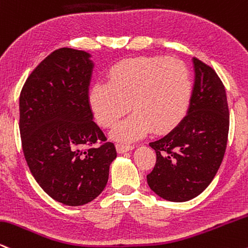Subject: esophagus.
I'll list each match as a JSON object with an SVG mask.
<instances>
[{"label": "esophagus", "mask_w": 248, "mask_h": 248, "mask_svg": "<svg viewBox=\"0 0 248 248\" xmlns=\"http://www.w3.org/2000/svg\"><path fill=\"white\" fill-rule=\"evenodd\" d=\"M116 150H117L118 153H124V152H127V151L133 150V146H132V145L117 144V145H116Z\"/></svg>", "instance_id": "34e87169"}]
</instances>
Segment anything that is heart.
<instances>
[{
    "mask_svg": "<svg viewBox=\"0 0 248 248\" xmlns=\"http://www.w3.org/2000/svg\"><path fill=\"white\" fill-rule=\"evenodd\" d=\"M191 73L182 61L167 57H138L115 63L108 82H97L89 93L96 121L110 129L131 110L135 113L113 131L119 140L132 141L151 131L174 130L187 115L193 98Z\"/></svg>",
    "mask_w": 248,
    "mask_h": 248,
    "instance_id": "obj_1",
    "label": "heart"
}]
</instances>
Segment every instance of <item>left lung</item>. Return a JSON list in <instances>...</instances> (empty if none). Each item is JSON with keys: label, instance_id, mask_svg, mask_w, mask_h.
<instances>
[{"label": "left lung", "instance_id": "1", "mask_svg": "<svg viewBox=\"0 0 248 248\" xmlns=\"http://www.w3.org/2000/svg\"><path fill=\"white\" fill-rule=\"evenodd\" d=\"M195 84L188 115L173 131L150 142L156 161L150 188L171 202L199 196L214 180L228 144L230 112L224 84L210 66L194 58Z\"/></svg>", "mask_w": 248, "mask_h": 248}]
</instances>
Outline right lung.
I'll use <instances>...</instances> for the list:
<instances>
[{
	"instance_id": "1",
	"label": "right lung",
	"mask_w": 248,
	"mask_h": 248,
	"mask_svg": "<svg viewBox=\"0 0 248 248\" xmlns=\"http://www.w3.org/2000/svg\"><path fill=\"white\" fill-rule=\"evenodd\" d=\"M89 54L62 47L26 78L19 96V132L26 164L38 185L62 204H87L106 188L117 156L93 121Z\"/></svg>"
}]
</instances>
